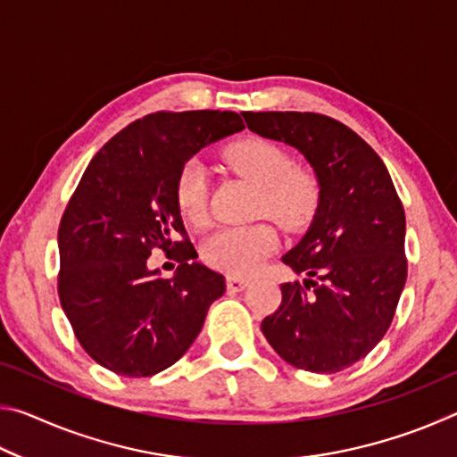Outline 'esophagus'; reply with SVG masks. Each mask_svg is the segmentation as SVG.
Wrapping results in <instances>:
<instances>
[{
  "instance_id": "34e87169",
  "label": "esophagus",
  "mask_w": 457,
  "mask_h": 457,
  "mask_svg": "<svg viewBox=\"0 0 457 457\" xmlns=\"http://www.w3.org/2000/svg\"><path fill=\"white\" fill-rule=\"evenodd\" d=\"M226 284H228L229 292H242L247 288V286H250V280H245V278H242V276H228Z\"/></svg>"
}]
</instances>
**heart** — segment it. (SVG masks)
<instances>
[{
    "label": "heart",
    "mask_w": 457,
    "mask_h": 457,
    "mask_svg": "<svg viewBox=\"0 0 457 457\" xmlns=\"http://www.w3.org/2000/svg\"><path fill=\"white\" fill-rule=\"evenodd\" d=\"M228 165L258 187V212L266 213L286 229H303L312 221L320 204V185L306 169L292 167L280 146L266 138L247 137L231 143L226 153ZM207 167L191 161L177 181V204L183 218L204 226L207 220ZM278 234L270 223L242 228H221L205 239L204 260L212 268L234 276H247L262 266L276 250Z\"/></svg>",
    "instance_id": "heart-1"
}]
</instances>
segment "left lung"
I'll use <instances>...</instances> for the list:
<instances>
[{
	"label": "left lung",
	"mask_w": 457,
	"mask_h": 457,
	"mask_svg": "<svg viewBox=\"0 0 457 457\" xmlns=\"http://www.w3.org/2000/svg\"><path fill=\"white\" fill-rule=\"evenodd\" d=\"M245 125L304 154L320 204L282 262L303 284H282V303L262 320L292 367L338 373L375 349L407 280L405 212L381 157L362 138L316 112H244Z\"/></svg>",
	"instance_id": "obj_1"
}]
</instances>
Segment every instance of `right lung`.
<instances>
[{"label": "right lung", "instance_id": "add662e5", "mask_svg": "<svg viewBox=\"0 0 457 457\" xmlns=\"http://www.w3.org/2000/svg\"><path fill=\"white\" fill-rule=\"evenodd\" d=\"M231 111L153 112L114 135L76 187L58 229L62 311L98 365L125 377L157 375L187 353L226 278L195 262L177 204L193 154L239 133ZM161 246L180 262L173 278L148 268Z\"/></svg>", "mask_w": 457, "mask_h": 457}]
</instances>
